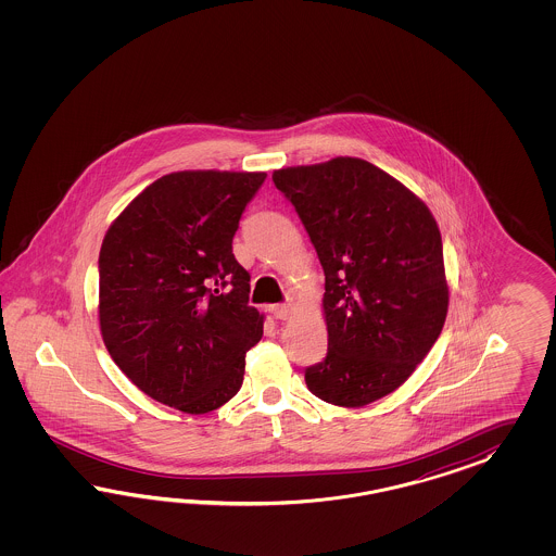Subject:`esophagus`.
I'll list each match as a JSON object with an SVG mask.
<instances>
[{"mask_svg":"<svg viewBox=\"0 0 556 556\" xmlns=\"http://www.w3.org/2000/svg\"><path fill=\"white\" fill-rule=\"evenodd\" d=\"M273 316L277 318V320H287L291 314H293V307L289 305V303H279V305H273Z\"/></svg>","mask_w":556,"mask_h":556,"instance_id":"1","label":"esophagus"}]
</instances>
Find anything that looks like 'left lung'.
Returning <instances> with one entry per match:
<instances>
[{
  "label": "left lung",
  "mask_w": 556,
  "mask_h": 556,
  "mask_svg": "<svg viewBox=\"0 0 556 556\" xmlns=\"http://www.w3.org/2000/svg\"><path fill=\"white\" fill-rule=\"evenodd\" d=\"M321 269L326 358L305 369L328 404L363 407L407 381L448 312L442 238L428 205L363 159L279 168Z\"/></svg>",
  "instance_id": "obj_1"
}]
</instances>
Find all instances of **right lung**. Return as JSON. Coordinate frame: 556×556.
Instances as JSON below:
<instances>
[{
	"label": "right lung",
	"mask_w": 556,
	"mask_h": 556,
	"mask_svg": "<svg viewBox=\"0 0 556 556\" xmlns=\"http://www.w3.org/2000/svg\"><path fill=\"white\" fill-rule=\"evenodd\" d=\"M267 173L179 170L138 193L100 251V328L119 370L161 404L207 414L242 386L265 316L232 238Z\"/></svg>",
	"instance_id": "1"
}]
</instances>
